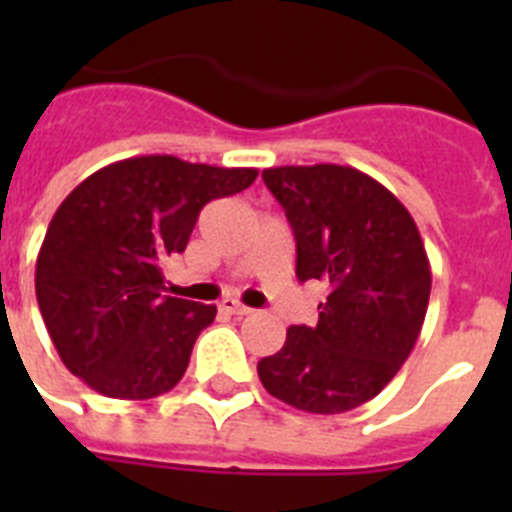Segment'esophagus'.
<instances>
[{
	"mask_svg": "<svg viewBox=\"0 0 512 512\" xmlns=\"http://www.w3.org/2000/svg\"><path fill=\"white\" fill-rule=\"evenodd\" d=\"M220 310L228 312V315H248V312H251V307L241 305V302L233 300V297H225V300L220 302Z\"/></svg>",
	"mask_w": 512,
	"mask_h": 512,
	"instance_id": "1",
	"label": "esophagus"
}]
</instances>
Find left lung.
<instances>
[{"mask_svg": "<svg viewBox=\"0 0 512 512\" xmlns=\"http://www.w3.org/2000/svg\"><path fill=\"white\" fill-rule=\"evenodd\" d=\"M264 184L297 243V279L325 287L318 323L292 325L259 361L269 395L315 415L354 410L392 382L431 297L418 225L387 187L338 164L277 166Z\"/></svg>", "mask_w": 512, "mask_h": 512, "instance_id": "left-lung-1", "label": "left lung"}]
</instances>
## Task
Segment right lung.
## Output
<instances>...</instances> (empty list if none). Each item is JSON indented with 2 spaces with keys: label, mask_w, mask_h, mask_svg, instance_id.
<instances>
[{
  "label": "right lung",
  "mask_w": 512,
  "mask_h": 512,
  "mask_svg": "<svg viewBox=\"0 0 512 512\" xmlns=\"http://www.w3.org/2000/svg\"><path fill=\"white\" fill-rule=\"evenodd\" d=\"M256 169L135 156L87 176L53 215L35 266L40 315L58 356L94 392L148 400L184 377L217 307L164 292L207 202L251 187Z\"/></svg>",
  "instance_id": "obj_1"
}]
</instances>
